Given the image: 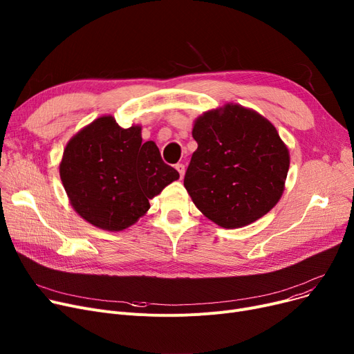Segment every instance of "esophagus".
Segmentation results:
<instances>
[{
	"mask_svg": "<svg viewBox=\"0 0 354 354\" xmlns=\"http://www.w3.org/2000/svg\"><path fill=\"white\" fill-rule=\"evenodd\" d=\"M175 167H176V171L179 172L180 178H183V175H185V165L183 163H176Z\"/></svg>",
	"mask_w": 354,
	"mask_h": 354,
	"instance_id": "obj_1",
	"label": "esophagus"
}]
</instances>
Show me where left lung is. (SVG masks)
I'll use <instances>...</instances> for the list:
<instances>
[{
    "mask_svg": "<svg viewBox=\"0 0 354 354\" xmlns=\"http://www.w3.org/2000/svg\"><path fill=\"white\" fill-rule=\"evenodd\" d=\"M198 143L183 185L196 208L224 228L266 215L284 191L290 155L277 129L257 111L227 104L192 130Z\"/></svg>",
    "mask_w": 354,
    "mask_h": 354,
    "instance_id": "obj_1",
    "label": "left lung"
}]
</instances>
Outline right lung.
I'll return each instance as SVG.
<instances>
[{"mask_svg":"<svg viewBox=\"0 0 354 354\" xmlns=\"http://www.w3.org/2000/svg\"><path fill=\"white\" fill-rule=\"evenodd\" d=\"M60 176L80 216L99 228L122 231L179 174L162 160L155 142H142L139 126L123 129L103 116L67 143Z\"/></svg>","mask_w":354,"mask_h":354,"instance_id":"add662e5","label":"right lung"}]
</instances>
